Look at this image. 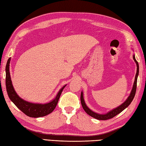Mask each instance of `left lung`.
<instances>
[{
    "label": "left lung",
    "instance_id": "obj_1",
    "mask_svg": "<svg viewBox=\"0 0 146 146\" xmlns=\"http://www.w3.org/2000/svg\"><path fill=\"white\" fill-rule=\"evenodd\" d=\"M133 59H134L135 62H136V64H137V73H136L135 75V82L134 84H133V86L131 90V92L130 95L128 98H127V100L125 101L120 106H118L117 108H115L112 110L111 111H110V112H108L106 114H98V113L93 112V111H91L90 108H89L87 106H86V103L84 102V97H83V93L82 91L81 92V95H80V101H81V104L82 106V108L84 109V110L85 111L86 113L92 117L93 118H96V119L98 120H108L110 119V118H112L114 117H115L116 115H117L118 114H119L123 110H124L125 108L129 106L133 100V98L135 97V93H136V90H137V77L138 76V73H139V66H138V62L135 59V55H133Z\"/></svg>",
    "mask_w": 146,
    "mask_h": 146
}]
</instances>
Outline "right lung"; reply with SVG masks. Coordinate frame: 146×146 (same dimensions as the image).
Instances as JSON below:
<instances>
[{
    "label": "right lung",
    "mask_w": 146,
    "mask_h": 146,
    "mask_svg": "<svg viewBox=\"0 0 146 146\" xmlns=\"http://www.w3.org/2000/svg\"><path fill=\"white\" fill-rule=\"evenodd\" d=\"M10 60L11 58H9L8 60V62H7L6 66V91L10 100L21 111H23L24 114L28 116V117L38 118L44 117V116L51 113L56 108L61 93L66 85L63 86L59 90L55 99L51 100L50 102L42 104H35L27 102V101L22 99L21 97H19V95H17L14 90L13 85H12L10 73H9V63H10Z\"/></svg>",
    "instance_id": "1"
}]
</instances>
